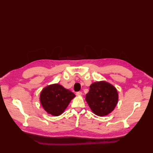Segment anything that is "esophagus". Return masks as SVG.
Wrapping results in <instances>:
<instances>
[{
    "label": "esophagus",
    "mask_w": 153,
    "mask_h": 153,
    "mask_svg": "<svg viewBox=\"0 0 153 153\" xmlns=\"http://www.w3.org/2000/svg\"><path fill=\"white\" fill-rule=\"evenodd\" d=\"M76 95H77V96H80V95H82V91H78V92H77V93H76Z\"/></svg>",
    "instance_id": "34e87169"
}]
</instances>
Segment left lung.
I'll return each mask as SVG.
<instances>
[{"label": "left lung", "mask_w": 153, "mask_h": 153, "mask_svg": "<svg viewBox=\"0 0 153 153\" xmlns=\"http://www.w3.org/2000/svg\"><path fill=\"white\" fill-rule=\"evenodd\" d=\"M85 100L94 114L106 116L114 109L118 100L117 90L106 82H98L90 85Z\"/></svg>", "instance_id": "obj_1"}]
</instances>
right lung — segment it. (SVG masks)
Masks as SVG:
<instances>
[{"mask_svg":"<svg viewBox=\"0 0 153 153\" xmlns=\"http://www.w3.org/2000/svg\"><path fill=\"white\" fill-rule=\"evenodd\" d=\"M75 97L74 93L59 84L47 86L42 91L40 101L44 109L53 116H59Z\"/></svg>","mask_w":153,"mask_h":153,"instance_id":"add662e5","label":"right lung"}]
</instances>
